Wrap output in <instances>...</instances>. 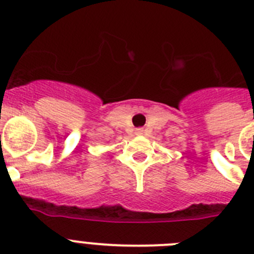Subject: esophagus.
Segmentation results:
<instances>
[{
	"label": "esophagus",
	"instance_id": "esophagus-1",
	"mask_svg": "<svg viewBox=\"0 0 254 254\" xmlns=\"http://www.w3.org/2000/svg\"><path fill=\"white\" fill-rule=\"evenodd\" d=\"M136 132H137V133H138V134H142V133H143V131H142V129H141V128L136 129Z\"/></svg>",
	"mask_w": 254,
	"mask_h": 254
}]
</instances>
